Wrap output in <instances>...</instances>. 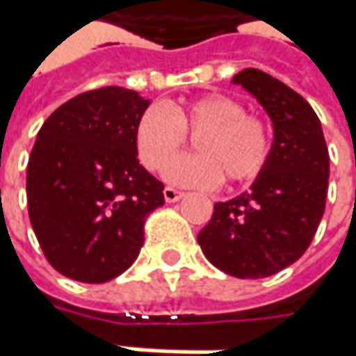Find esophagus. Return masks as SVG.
Returning a JSON list of instances; mask_svg holds the SVG:
<instances>
[{"mask_svg":"<svg viewBox=\"0 0 356 356\" xmlns=\"http://www.w3.org/2000/svg\"><path fill=\"white\" fill-rule=\"evenodd\" d=\"M183 195H185V193H183V191L175 189V187H165V189H163V197H165L167 202L179 201V199H181Z\"/></svg>","mask_w":356,"mask_h":356,"instance_id":"obj_1","label":"esophagus"}]
</instances>
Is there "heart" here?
Listing matches in <instances>:
<instances>
[{"instance_id": "obj_1", "label": "heart", "mask_w": 356, "mask_h": 356, "mask_svg": "<svg viewBox=\"0 0 356 356\" xmlns=\"http://www.w3.org/2000/svg\"><path fill=\"white\" fill-rule=\"evenodd\" d=\"M193 138V156L167 166L171 183L213 187L246 183L262 171L272 154V128L264 118L248 114L238 98L204 94L183 104L149 106L136 122L134 143L141 165L161 171L166 161Z\"/></svg>"}]
</instances>
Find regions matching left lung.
<instances>
[{"instance_id":"1","label":"left lung","mask_w":356,"mask_h":356,"mask_svg":"<svg viewBox=\"0 0 356 356\" xmlns=\"http://www.w3.org/2000/svg\"><path fill=\"white\" fill-rule=\"evenodd\" d=\"M274 122V145L250 191L216 202L199 232L207 260L228 276H274L300 260L321 222L329 187V152L307 100L258 68L234 76Z\"/></svg>"}]
</instances>
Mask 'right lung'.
Instances as JSON below:
<instances>
[{"label":"right lung","instance_id":"1","mask_svg":"<svg viewBox=\"0 0 356 356\" xmlns=\"http://www.w3.org/2000/svg\"><path fill=\"white\" fill-rule=\"evenodd\" d=\"M136 90L104 86L56 108L27 165V207L44 258L58 274L104 284L136 262L143 225L163 183L140 165L134 143L147 110Z\"/></svg>","mask_w":356,"mask_h":356}]
</instances>
